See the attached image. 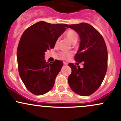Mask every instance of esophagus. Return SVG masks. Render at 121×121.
Instances as JSON below:
<instances>
[{
	"label": "esophagus",
	"mask_w": 121,
	"mask_h": 121,
	"mask_svg": "<svg viewBox=\"0 0 121 121\" xmlns=\"http://www.w3.org/2000/svg\"><path fill=\"white\" fill-rule=\"evenodd\" d=\"M67 63H65V62H64V65H67Z\"/></svg>",
	"instance_id": "1"
}]
</instances>
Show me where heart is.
Masks as SVG:
<instances>
[{"label":"heart","mask_w":121,"mask_h":121,"mask_svg":"<svg viewBox=\"0 0 121 121\" xmlns=\"http://www.w3.org/2000/svg\"><path fill=\"white\" fill-rule=\"evenodd\" d=\"M65 37L67 39V40L71 43L75 44L77 41L78 38V35L76 31L74 30H68L65 33ZM58 43V40L56 41V44ZM60 57L63 60H68L71 57L72 54L69 52H62L60 54Z\"/></svg>","instance_id":"b5f03b06"}]
</instances>
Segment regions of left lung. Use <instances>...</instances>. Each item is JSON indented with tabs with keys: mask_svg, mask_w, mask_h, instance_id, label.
Listing matches in <instances>:
<instances>
[{
	"mask_svg": "<svg viewBox=\"0 0 121 121\" xmlns=\"http://www.w3.org/2000/svg\"><path fill=\"white\" fill-rule=\"evenodd\" d=\"M68 27L75 30L80 36V46L74 57L75 61L84 63L82 68L73 63L68 64L72 70L68 78V84L77 94L90 95L98 90L107 73L106 44L101 34L88 23L71 24Z\"/></svg>",
	"mask_w": 121,
	"mask_h": 121,
	"instance_id": "8db88e82",
	"label": "left lung"
}]
</instances>
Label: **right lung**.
<instances>
[{
  "instance_id": "1",
  "label": "right lung",
  "mask_w": 121,
  "mask_h": 121,
  "mask_svg": "<svg viewBox=\"0 0 121 121\" xmlns=\"http://www.w3.org/2000/svg\"><path fill=\"white\" fill-rule=\"evenodd\" d=\"M68 27L66 24H51L41 21L27 29L20 38L17 51L19 75L32 94L41 95L51 90L63 63L44 59L47 50L54 47L58 38Z\"/></svg>"
}]
</instances>
